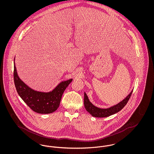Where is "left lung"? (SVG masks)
Listing matches in <instances>:
<instances>
[{"instance_id":"left-lung-1","label":"left lung","mask_w":154,"mask_h":154,"mask_svg":"<svg viewBox=\"0 0 154 154\" xmlns=\"http://www.w3.org/2000/svg\"><path fill=\"white\" fill-rule=\"evenodd\" d=\"M132 92L133 90L123 100L118 103L116 105L111 106L108 109H100L95 106L89 101L88 96L87 95L85 92H84V106L86 110L93 117L98 118L107 117L119 112L124 107L128 100H129L132 95Z\"/></svg>"}]
</instances>
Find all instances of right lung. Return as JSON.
<instances>
[{"mask_svg": "<svg viewBox=\"0 0 154 154\" xmlns=\"http://www.w3.org/2000/svg\"><path fill=\"white\" fill-rule=\"evenodd\" d=\"M73 79L62 81L52 91L43 92L29 87L18 75L14 62V81L19 96L33 111L39 114H50L58 109L62 96Z\"/></svg>", "mask_w": 154, "mask_h": 154, "instance_id": "1", "label": "right lung"}]
</instances>
